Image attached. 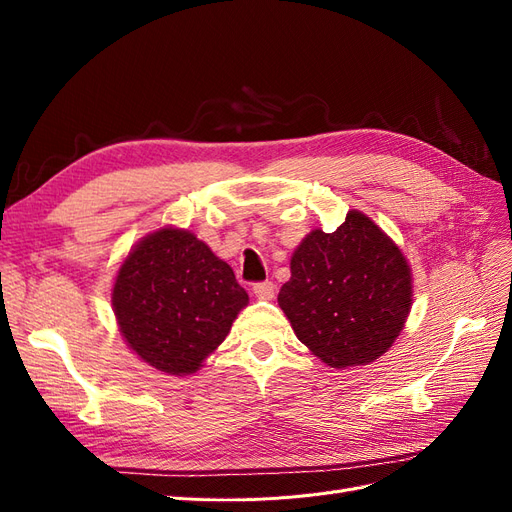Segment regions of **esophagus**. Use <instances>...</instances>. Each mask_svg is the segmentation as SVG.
I'll return each mask as SVG.
<instances>
[{"label": "esophagus", "instance_id": "obj_1", "mask_svg": "<svg viewBox=\"0 0 512 512\" xmlns=\"http://www.w3.org/2000/svg\"><path fill=\"white\" fill-rule=\"evenodd\" d=\"M254 294L260 301H271L275 294V286H273V282H258V284H254Z\"/></svg>", "mask_w": 512, "mask_h": 512}]
</instances>
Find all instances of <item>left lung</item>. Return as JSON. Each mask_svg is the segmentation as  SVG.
Wrapping results in <instances>:
<instances>
[{
  "label": "left lung",
  "instance_id": "8db88e82",
  "mask_svg": "<svg viewBox=\"0 0 512 512\" xmlns=\"http://www.w3.org/2000/svg\"><path fill=\"white\" fill-rule=\"evenodd\" d=\"M277 303L294 335L335 369L367 365L393 346L412 307V271L361 211L335 232L312 230L294 250Z\"/></svg>",
  "mask_w": 512,
  "mask_h": 512
}]
</instances>
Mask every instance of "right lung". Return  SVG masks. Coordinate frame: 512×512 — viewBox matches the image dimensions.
I'll use <instances>...</instances> for the list:
<instances>
[{"mask_svg":"<svg viewBox=\"0 0 512 512\" xmlns=\"http://www.w3.org/2000/svg\"><path fill=\"white\" fill-rule=\"evenodd\" d=\"M247 301L235 273L207 243L168 226L132 247L113 286L123 339L168 376L198 371Z\"/></svg>","mask_w":512,"mask_h":512,"instance_id":"right-lung-1","label":"right lung"}]
</instances>
